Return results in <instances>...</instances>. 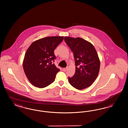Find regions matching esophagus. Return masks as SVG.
Here are the masks:
<instances>
[{
	"instance_id": "esophagus-1",
	"label": "esophagus",
	"mask_w": 128,
	"mask_h": 128,
	"mask_svg": "<svg viewBox=\"0 0 128 128\" xmlns=\"http://www.w3.org/2000/svg\"><path fill=\"white\" fill-rule=\"evenodd\" d=\"M68 67L63 68V71H66L67 70H68Z\"/></svg>"
}]
</instances>
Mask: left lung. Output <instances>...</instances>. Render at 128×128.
I'll use <instances>...</instances> for the list:
<instances>
[{
  "label": "left lung",
  "instance_id": "obj_1",
  "mask_svg": "<svg viewBox=\"0 0 128 128\" xmlns=\"http://www.w3.org/2000/svg\"><path fill=\"white\" fill-rule=\"evenodd\" d=\"M64 40L74 53L75 75L68 78L71 85L82 90L90 86L99 72L100 61L94 45L86 40L76 37H65Z\"/></svg>",
  "mask_w": 128,
  "mask_h": 128
}]
</instances>
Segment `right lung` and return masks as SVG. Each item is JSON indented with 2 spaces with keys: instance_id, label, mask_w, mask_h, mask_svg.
Here are the masks:
<instances>
[{
  "instance_id": "1",
  "label": "right lung",
  "mask_w": 128,
  "mask_h": 128,
  "mask_svg": "<svg viewBox=\"0 0 128 128\" xmlns=\"http://www.w3.org/2000/svg\"><path fill=\"white\" fill-rule=\"evenodd\" d=\"M64 39L63 36L46 37L34 42L27 50L22 66L27 78L32 85L44 88L52 83L60 70L52 62L54 50Z\"/></svg>"
}]
</instances>
